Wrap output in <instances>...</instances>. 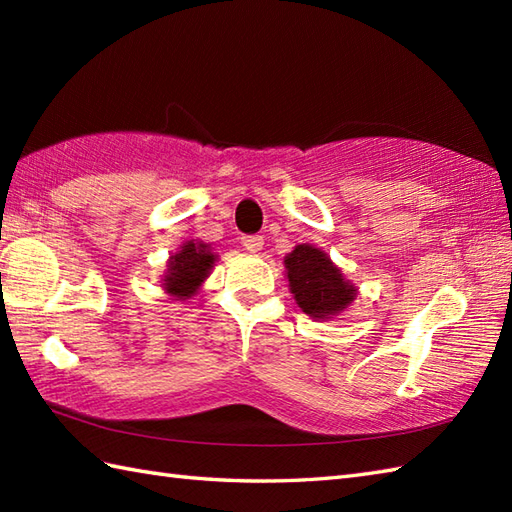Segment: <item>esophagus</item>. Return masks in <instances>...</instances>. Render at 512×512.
Here are the masks:
<instances>
[{
	"mask_svg": "<svg viewBox=\"0 0 512 512\" xmlns=\"http://www.w3.org/2000/svg\"><path fill=\"white\" fill-rule=\"evenodd\" d=\"M242 244L246 250H250V253H259L264 246V237L262 235H244L242 237Z\"/></svg>",
	"mask_w": 512,
	"mask_h": 512,
	"instance_id": "esophagus-1",
	"label": "esophagus"
}]
</instances>
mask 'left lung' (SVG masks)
<instances>
[{"label":"left lung","instance_id":"left-lung-1","mask_svg":"<svg viewBox=\"0 0 512 512\" xmlns=\"http://www.w3.org/2000/svg\"><path fill=\"white\" fill-rule=\"evenodd\" d=\"M290 292L299 308L314 319H332L356 297V288L343 279L323 250L299 244L286 257Z\"/></svg>","mask_w":512,"mask_h":512}]
</instances>
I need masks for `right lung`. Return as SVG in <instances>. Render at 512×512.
<instances>
[{
  "label": "right lung",
  "mask_w": 512,
  "mask_h": 512,
  "mask_svg": "<svg viewBox=\"0 0 512 512\" xmlns=\"http://www.w3.org/2000/svg\"><path fill=\"white\" fill-rule=\"evenodd\" d=\"M215 262V255L202 242H187L178 255L169 259L165 290L173 297L189 299L200 288Z\"/></svg>",
  "instance_id": "right-lung-1"
}]
</instances>
